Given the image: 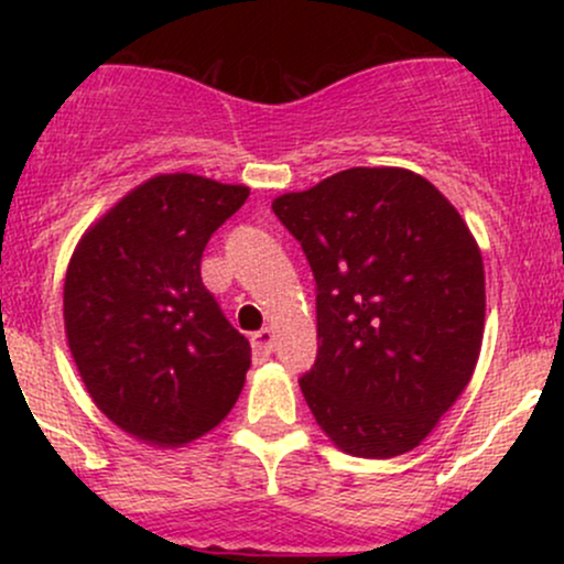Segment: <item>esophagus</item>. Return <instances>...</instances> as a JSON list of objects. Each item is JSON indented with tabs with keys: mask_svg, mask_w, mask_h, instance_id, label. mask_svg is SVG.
Segmentation results:
<instances>
[{
	"mask_svg": "<svg viewBox=\"0 0 564 564\" xmlns=\"http://www.w3.org/2000/svg\"><path fill=\"white\" fill-rule=\"evenodd\" d=\"M251 347H254L257 358H268V355L273 352V328L264 326L262 332H257L254 336H251Z\"/></svg>",
	"mask_w": 564,
	"mask_h": 564,
	"instance_id": "34e87169",
	"label": "esophagus"
}]
</instances>
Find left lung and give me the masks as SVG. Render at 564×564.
I'll return each mask as SVG.
<instances>
[{
  "label": "left lung",
  "mask_w": 564,
  "mask_h": 564,
  "mask_svg": "<svg viewBox=\"0 0 564 564\" xmlns=\"http://www.w3.org/2000/svg\"><path fill=\"white\" fill-rule=\"evenodd\" d=\"M315 278L318 358L300 387L341 451L392 458L435 430L477 366L485 270L422 174L355 166L273 200Z\"/></svg>",
  "instance_id": "obj_1"
}]
</instances>
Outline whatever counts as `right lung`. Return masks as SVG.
I'll use <instances>...</instances> for the list:
<instances>
[{"instance_id": "obj_1", "label": "right lung", "mask_w": 564, "mask_h": 564, "mask_svg": "<svg viewBox=\"0 0 564 564\" xmlns=\"http://www.w3.org/2000/svg\"><path fill=\"white\" fill-rule=\"evenodd\" d=\"M249 187L159 174L84 232L63 318L87 392L116 426L183 445L223 422L243 390L251 347L200 283V257Z\"/></svg>"}]
</instances>
